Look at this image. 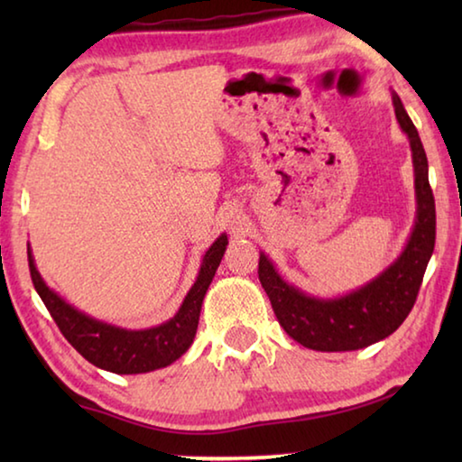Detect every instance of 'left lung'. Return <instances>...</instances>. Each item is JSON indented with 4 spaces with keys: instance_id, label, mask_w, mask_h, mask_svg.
Returning a JSON list of instances; mask_svg holds the SVG:
<instances>
[{
    "instance_id": "1",
    "label": "left lung",
    "mask_w": 462,
    "mask_h": 462,
    "mask_svg": "<svg viewBox=\"0 0 462 462\" xmlns=\"http://www.w3.org/2000/svg\"><path fill=\"white\" fill-rule=\"evenodd\" d=\"M393 107L397 122L410 138L418 201L416 226L397 261L356 291L334 300H322L289 285L273 267L267 254L261 253L259 279L269 295L273 311L283 330L306 348L342 353V350L371 346L393 334L416 303L428 261L434 253L436 206L428 181L424 146L395 93Z\"/></svg>"
}]
</instances>
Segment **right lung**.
Segmentation results:
<instances>
[{"label":"right lung","instance_id":"1","mask_svg":"<svg viewBox=\"0 0 462 462\" xmlns=\"http://www.w3.org/2000/svg\"><path fill=\"white\" fill-rule=\"evenodd\" d=\"M226 246H228V236L222 234L203 256L199 275L189 293L185 295L177 314L169 322L146 328V330H126V328L99 322L96 318L81 314L44 283L30 248L28 264L34 289L44 301L46 310L51 311L59 330L71 342L77 353L88 358L91 365L109 373L138 374L175 363L191 346L199 324L203 297L220 267Z\"/></svg>","mask_w":462,"mask_h":462}]
</instances>
